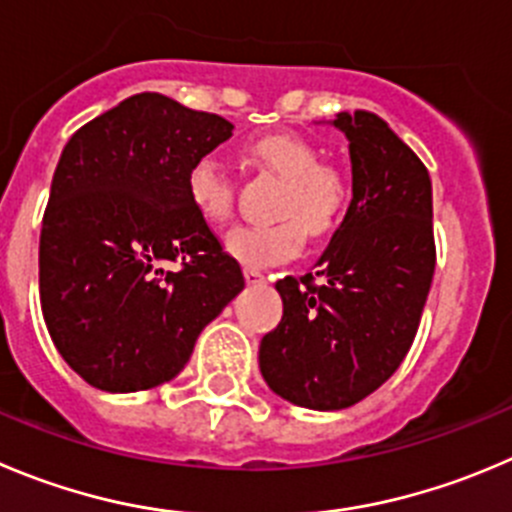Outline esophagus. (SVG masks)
<instances>
[{
  "label": "esophagus",
  "mask_w": 512,
  "mask_h": 512,
  "mask_svg": "<svg viewBox=\"0 0 512 512\" xmlns=\"http://www.w3.org/2000/svg\"><path fill=\"white\" fill-rule=\"evenodd\" d=\"M243 276H246V284H248V286L264 284V281H266V276L261 274L259 269H243Z\"/></svg>",
  "instance_id": "esophagus-1"
}]
</instances>
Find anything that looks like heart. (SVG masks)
<instances>
[{
	"label": "heart",
	"instance_id": "1",
	"mask_svg": "<svg viewBox=\"0 0 512 512\" xmlns=\"http://www.w3.org/2000/svg\"><path fill=\"white\" fill-rule=\"evenodd\" d=\"M248 155L284 180L271 226H241L226 236L233 259L246 266H274L294 259L304 236L326 238L342 226L352 206V180L337 165L321 163L319 150L291 133H271L248 143ZM191 206L211 226H223L233 213L236 183L216 158H198L188 168Z\"/></svg>",
	"mask_w": 512,
	"mask_h": 512
}]
</instances>
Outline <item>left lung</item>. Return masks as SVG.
Here are the masks:
<instances>
[{"mask_svg": "<svg viewBox=\"0 0 512 512\" xmlns=\"http://www.w3.org/2000/svg\"><path fill=\"white\" fill-rule=\"evenodd\" d=\"M349 140L352 206L316 271L276 281L284 316L259 364L279 397L344 410L382 387L415 342L435 274L425 163L374 113H339Z\"/></svg>", "mask_w": 512, "mask_h": 512, "instance_id": "1", "label": "left lung"}]
</instances>
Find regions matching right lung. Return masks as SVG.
I'll list each match as a JSON object with an SVG mask.
<instances>
[{"mask_svg": "<svg viewBox=\"0 0 512 512\" xmlns=\"http://www.w3.org/2000/svg\"><path fill=\"white\" fill-rule=\"evenodd\" d=\"M231 130L221 115L140 92L67 140L42 218L40 301L57 352L92 387L173 379L246 286L186 188L188 168Z\"/></svg>", "mask_w": 512, "mask_h": 512, "instance_id": "obj_1", "label": "right lung"}]
</instances>
